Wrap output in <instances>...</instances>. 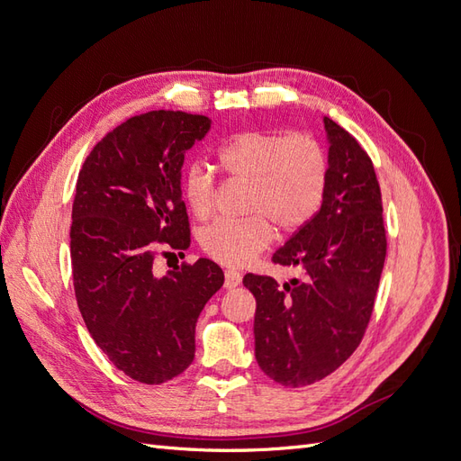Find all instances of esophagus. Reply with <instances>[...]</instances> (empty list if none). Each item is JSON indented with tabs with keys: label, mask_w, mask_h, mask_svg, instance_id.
I'll list each match as a JSON object with an SVG mask.
<instances>
[{
	"label": "esophagus",
	"mask_w": 461,
	"mask_h": 461,
	"mask_svg": "<svg viewBox=\"0 0 461 461\" xmlns=\"http://www.w3.org/2000/svg\"><path fill=\"white\" fill-rule=\"evenodd\" d=\"M240 283H242V275L239 271H232V269L225 271V286L227 288H236Z\"/></svg>",
	"instance_id": "1"
}]
</instances>
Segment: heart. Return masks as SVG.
I'll return each mask as SVG.
<instances>
[{
    "label": "heart",
    "mask_w": 461,
    "mask_h": 461,
    "mask_svg": "<svg viewBox=\"0 0 461 461\" xmlns=\"http://www.w3.org/2000/svg\"><path fill=\"white\" fill-rule=\"evenodd\" d=\"M221 169L230 178L252 183L246 221L217 219L200 234V244L229 267L252 263L275 239V225L294 230L321 207L327 188L329 163L321 144L305 132L246 131L232 136L217 151ZM183 196L190 212L207 219L215 209V176L192 165L183 176Z\"/></svg>",
    "instance_id": "heart-1"
}]
</instances>
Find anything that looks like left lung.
<instances>
[{
	"label": "left lung",
	"instance_id": "left-lung-1",
	"mask_svg": "<svg viewBox=\"0 0 461 461\" xmlns=\"http://www.w3.org/2000/svg\"><path fill=\"white\" fill-rule=\"evenodd\" d=\"M329 175L319 212L273 254L300 269L283 286L248 273L256 298V359L285 386L325 379L354 354L373 313L386 258L381 188L356 138L325 117Z\"/></svg>",
	"mask_w": 461,
	"mask_h": 461
}]
</instances>
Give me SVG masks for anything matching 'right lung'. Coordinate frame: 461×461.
Here are the masks:
<instances>
[{
	"instance_id": "add662e5",
	"label": "right lung",
	"mask_w": 461,
	"mask_h": 461,
	"mask_svg": "<svg viewBox=\"0 0 461 461\" xmlns=\"http://www.w3.org/2000/svg\"><path fill=\"white\" fill-rule=\"evenodd\" d=\"M209 129L205 115L148 111L107 132L78 173L71 225L78 310L111 364L144 384L171 381L192 364L198 317L225 283L205 258L153 273L158 244L190 246L180 169Z\"/></svg>"
}]
</instances>
